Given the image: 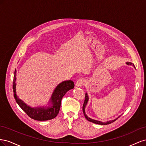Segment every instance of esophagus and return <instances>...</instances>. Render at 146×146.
Segmentation results:
<instances>
[{
  "label": "esophagus",
  "mask_w": 146,
  "mask_h": 146,
  "mask_svg": "<svg viewBox=\"0 0 146 146\" xmlns=\"http://www.w3.org/2000/svg\"><path fill=\"white\" fill-rule=\"evenodd\" d=\"M85 80L83 78H80L76 82V86H82L85 84Z\"/></svg>",
  "instance_id": "1"
}]
</instances>
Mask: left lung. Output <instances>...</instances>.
<instances>
[{
	"label": "left lung",
	"instance_id": "left-lung-1",
	"mask_svg": "<svg viewBox=\"0 0 146 146\" xmlns=\"http://www.w3.org/2000/svg\"><path fill=\"white\" fill-rule=\"evenodd\" d=\"M126 64H128V65L133 66L134 68H135V66L134 64H133L132 63L127 62ZM88 99H89V98H88V94L86 93V94H85V101H84V104H83V114H84V115H85L86 119H87V120H88V121H90V122H93V123H97V124H99V125H107V124H110V123H111L113 122L114 121H115L116 120V119H117V118H119V117H118L117 118H116V119H114V120H111V121H107V122H102V121L94 120V119H92L89 117L88 116H87V115L85 114V107H86V105H87ZM119 117H120V116H119Z\"/></svg>",
	"mask_w": 146,
	"mask_h": 146
}]
</instances>
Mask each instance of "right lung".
Instances as JSON below:
<instances>
[{"mask_svg":"<svg viewBox=\"0 0 146 146\" xmlns=\"http://www.w3.org/2000/svg\"><path fill=\"white\" fill-rule=\"evenodd\" d=\"M16 70H15L13 79V89L14 92V97L17 104L19 105L23 111L26 113L27 115L34 120L36 121H47L50 120L55 118L58 114L61 99L66 94V92L70 90L73 89L74 83L72 80H66L60 83L56 87L54 92L52 95L49 102L52 103L51 107L47 108L44 107H36L32 108L25 104L24 102L19 99L16 94Z\"/></svg>","mask_w":146,"mask_h":146,"instance_id":"right-lung-1","label":"right lung"}]
</instances>
